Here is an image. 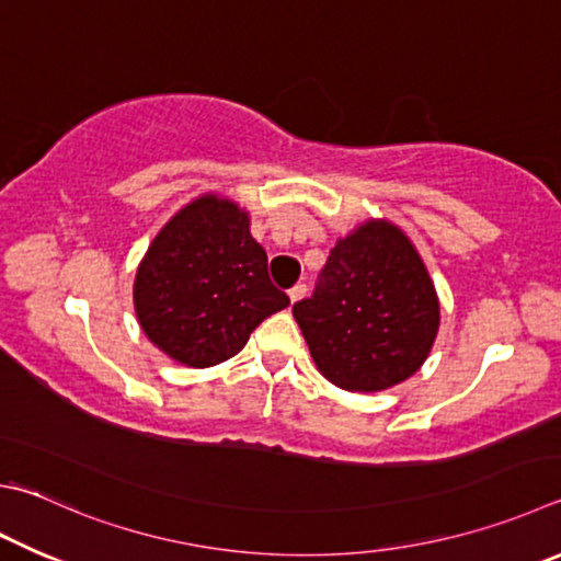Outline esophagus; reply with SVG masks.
<instances>
[{"instance_id":"1","label":"esophagus","mask_w":561,"mask_h":561,"mask_svg":"<svg viewBox=\"0 0 561 561\" xmlns=\"http://www.w3.org/2000/svg\"><path fill=\"white\" fill-rule=\"evenodd\" d=\"M304 294H307V287H304V284H297V287H291V289H289L291 304H297L299 299H304Z\"/></svg>"}]
</instances>
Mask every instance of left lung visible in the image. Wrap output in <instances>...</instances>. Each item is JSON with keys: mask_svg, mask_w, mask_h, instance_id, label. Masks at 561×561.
<instances>
[{"mask_svg": "<svg viewBox=\"0 0 561 561\" xmlns=\"http://www.w3.org/2000/svg\"><path fill=\"white\" fill-rule=\"evenodd\" d=\"M291 311L316 368L351 392H380L410 378L439 331L430 272L390 220H365L335 242L311 299Z\"/></svg>", "mask_w": 561, "mask_h": 561, "instance_id": "obj_1", "label": "left lung"}]
</instances>
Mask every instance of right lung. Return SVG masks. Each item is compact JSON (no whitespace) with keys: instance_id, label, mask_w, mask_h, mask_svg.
<instances>
[{"instance_id":"right-lung-1","label":"right lung","mask_w":561,"mask_h":561,"mask_svg":"<svg viewBox=\"0 0 561 561\" xmlns=\"http://www.w3.org/2000/svg\"><path fill=\"white\" fill-rule=\"evenodd\" d=\"M289 307L270 282L267 252L236 201L206 193L157 232L135 277V311L171 360L210 368L245 348L250 333Z\"/></svg>"}]
</instances>
